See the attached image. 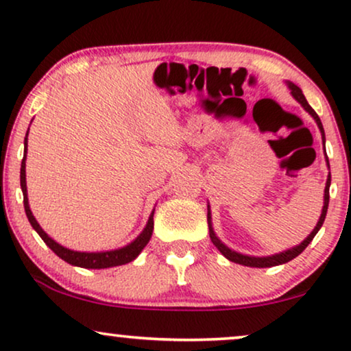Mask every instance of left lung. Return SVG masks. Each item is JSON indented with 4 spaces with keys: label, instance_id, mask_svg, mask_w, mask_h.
Listing matches in <instances>:
<instances>
[{
    "label": "left lung",
    "instance_id": "8db88e82",
    "mask_svg": "<svg viewBox=\"0 0 351 351\" xmlns=\"http://www.w3.org/2000/svg\"><path fill=\"white\" fill-rule=\"evenodd\" d=\"M287 88H289L292 97H294L297 102H299L302 107H304L306 112H308L313 119L318 124L319 128V132H321V137H323V143H326V137H324V129H323V124H321V119L318 114L313 108L310 107L308 102H306L305 95L302 94V89L299 86H295L294 83H291V81H286ZM326 152V150H324ZM326 162H328L329 166V160L328 156H326ZM329 186H330V172L328 176V180H326V189H324V204H323V210H321V215H319V220L318 223H316V227L313 228V232H311L308 237H306L304 241H302L299 246H294L291 249H287V251H282L280 254H273V256H267V257H256V256H246V254H241V252H237L233 251V249H230L228 246H225V244L220 241L217 238V234H215L214 228H213V220H210V208L208 204V225H209V237H210V241L214 243V246L219 249L220 254L225 258H228L230 262H234V263H239V265H244V267H256V268H268V267H276V265H282V263L292 261V258H295L299 254H302L305 251V247L308 246L311 243V239L315 238V234L319 232V228L323 227L324 223V219H326V213H328V206H329Z\"/></svg>",
    "mask_w": 351,
    "mask_h": 351
}]
</instances>
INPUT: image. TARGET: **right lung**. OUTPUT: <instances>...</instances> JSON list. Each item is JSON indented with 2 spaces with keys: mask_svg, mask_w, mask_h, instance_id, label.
Masks as SVG:
<instances>
[{
  "mask_svg": "<svg viewBox=\"0 0 351 351\" xmlns=\"http://www.w3.org/2000/svg\"><path fill=\"white\" fill-rule=\"evenodd\" d=\"M27 143H28V131L25 136V141H23V160L21 166V189L23 193V208H25V214L28 217V222L32 223V227L35 232L40 234L43 241H45L49 249L54 254H57L62 261L75 267L81 268H93V270H100V268H110V267H118L124 265V263L132 262L138 254L142 252V249L147 246V243L150 241L152 233H153V214H155V209L152 210L150 217H148V222L145 228L142 230V233L131 241L126 246L112 249V251H100V252H81V251H73V249H69L62 246L57 241H54L49 234H47L45 230L40 227V223L36 222L35 215L32 214L30 204H28V196H27V180H25V161H27Z\"/></svg>",
  "mask_w": 351,
  "mask_h": 351,
  "instance_id": "add662e5",
  "label": "right lung"
}]
</instances>
